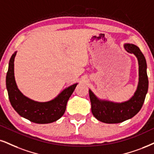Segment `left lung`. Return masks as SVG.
I'll return each instance as SVG.
<instances>
[{
	"label": "left lung",
	"instance_id": "1",
	"mask_svg": "<svg viewBox=\"0 0 154 154\" xmlns=\"http://www.w3.org/2000/svg\"><path fill=\"white\" fill-rule=\"evenodd\" d=\"M124 48L127 52L134 54L138 62V84L135 94L128 100L115 103L100 100L89 89L91 111L96 119L106 123H119L131 119L137 114L143 106L149 88L146 73V61L143 54L136 45L126 43Z\"/></svg>",
	"mask_w": 154,
	"mask_h": 154
}]
</instances>
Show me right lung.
I'll use <instances>...</instances> for the list:
<instances>
[{
  "label": "right lung",
  "mask_w": 154,
  "mask_h": 154,
  "mask_svg": "<svg viewBox=\"0 0 154 154\" xmlns=\"http://www.w3.org/2000/svg\"><path fill=\"white\" fill-rule=\"evenodd\" d=\"M17 51L11 56L6 75V88L11 106L20 116L40 124L50 123L60 119L65 113L69 98L78 83L64 89L54 99L38 102L25 96L19 91L14 76V59Z\"/></svg>",
  "instance_id": "add662e5"
}]
</instances>
